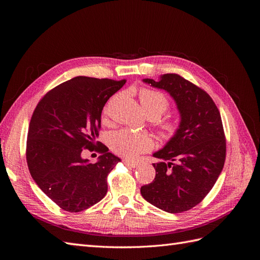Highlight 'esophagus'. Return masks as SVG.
Returning a JSON list of instances; mask_svg holds the SVG:
<instances>
[{
  "mask_svg": "<svg viewBox=\"0 0 260 260\" xmlns=\"http://www.w3.org/2000/svg\"><path fill=\"white\" fill-rule=\"evenodd\" d=\"M123 162L127 165V166L129 167H132V168H136L139 166V162L137 160H131V159H124Z\"/></svg>",
  "mask_w": 260,
  "mask_h": 260,
  "instance_id": "34e87169",
  "label": "esophagus"
}]
</instances>
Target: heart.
Wrapping results in <instances>:
<instances>
[{"instance_id": "obj_1", "label": "heart", "mask_w": 260, "mask_h": 260, "mask_svg": "<svg viewBox=\"0 0 260 260\" xmlns=\"http://www.w3.org/2000/svg\"><path fill=\"white\" fill-rule=\"evenodd\" d=\"M139 98L146 115L154 117L155 119L166 113L170 107L168 98L158 91L142 89L140 91ZM107 112L108 104L105 105L103 114L107 115ZM177 130L178 124L174 121H162L159 123V132L165 139L174 137ZM109 145L116 154L127 158H133L141 153L152 149L154 142L153 139L146 133H137L128 129H121L109 136Z\"/></svg>"}]
</instances>
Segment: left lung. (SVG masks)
<instances>
[{
    "label": "left lung",
    "instance_id": "1",
    "mask_svg": "<svg viewBox=\"0 0 260 260\" xmlns=\"http://www.w3.org/2000/svg\"><path fill=\"white\" fill-rule=\"evenodd\" d=\"M143 81L170 94L181 120L176 135L153 154L161 161L153 164L155 179L141 187V194L170 214L186 211L204 200L222 171L225 137L221 116L205 91L177 74Z\"/></svg>",
    "mask_w": 260,
    "mask_h": 260
}]
</instances>
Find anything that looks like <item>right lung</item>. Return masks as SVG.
I'll return each instance as SVG.
<instances>
[{
	"label": "right lung",
	"instance_id": "obj_1",
	"mask_svg": "<svg viewBox=\"0 0 260 260\" xmlns=\"http://www.w3.org/2000/svg\"><path fill=\"white\" fill-rule=\"evenodd\" d=\"M124 83L75 77L38 103L28 130V168L38 186L61 209L81 211L106 195L107 176L120 158L95 139L104 105ZM85 148L101 154L98 163L82 158Z\"/></svg>",
	"mask_w": 260,
	"mask_h": 260
}]
</instances>
